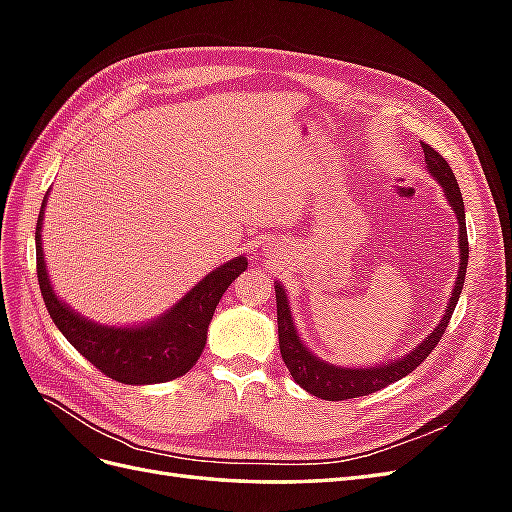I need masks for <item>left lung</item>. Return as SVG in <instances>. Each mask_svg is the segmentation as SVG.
<instances>
[{
	"instance_id": "left-lung-1",
	"label": "left lung",
	"mask_w": 512,
	"mask_h": 512,
	"mask_svg": "<svg viewBox=\"0 0 512 512\" xmlns=\"http://www.w3.org/2000/svg\"><path fill=\"white\" fill-rule=\"evenodd\" d=\"M425 151V164L429 175L440 183V188L451 205L457 224H459V269H457V280L451 292V299H448L444 314L440 322L433 329L421 344H416L408 354L401 356V359L395 361H386L378 365H369V367H342L329 361H322L318 354L309 350L303 339L299 337L297 324H294V318L290 314V303H288V294L282 282H275V301H277V333H280V352L282 359L290 371V376L294 378L301 389L307 393H312L320 399L327 401H342V399H352V397H361L376 393L384 386H389L404 376H408L410 371H414L418 365H421L431 350L436 348L440 342V337L444 335V329L448 327V320H451L455 305L459 301V294L463 288V282H466V269H468V230H466V211H463V198L461 190L457 185V179L453 175L451 166L440 156L438 151H433V147L423 143Z\"/></svg>"
}]
</instances>
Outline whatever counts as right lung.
Here are the masks:
<instances>
[{
    "mask_svg": "<svg viewBox=\"0 0 512 512\" xmlns=\"http://www.w3.org/2000/svg\"><path fill=\"white\" fill-rule=\"evenodd\" d=\"M46 192L36 226L38 284L46 309L68 342L102 374L123 384H160L175 380L196 365L207 344V329L222 294L247 269L237 256L215 267L164 314L141 324H102L81 316L53 290L42 247Z\"/></svg>",
    "mask_w": 512,
    "mask_h": 512,
    "instance_id": "obj_1",
    "label": "right lung"
}]
</instances>
